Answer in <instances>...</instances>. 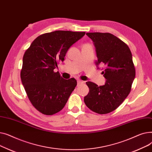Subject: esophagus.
Masks as SVG:
<instances>
[{"mask_svg": "<svg viewBox=\"0 0 152 152\" xmlns=\"http://www.w3.org/2000/svg\"><path fill=\"white\" fill-rule=\"evenodd\" d=\"M84 83V82L83 81H81V80H79V81H77V84L78 86L81 85V84H83Z\"/></svg>", "mask_w": 152, "mask_h": 152, "instance_id": "obj_1", "label": "esophagus"}]
</instances>
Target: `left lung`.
I'll return each instance as SVG.
<instances>
[{
  "label": "left lung",
  "instance_id": "obj_1",
  "mask_svg": "<svg viewBox=\"0 0 152 152\" xmlns=\"http://www.w3.org/2000/svg\"><path fill=\"white\" fill-rule=\"evenodd\" d=\"M94 42L98 60L96 65H103L102 73L107 79L103 86L86 82L89 92L84 97L86 106L103 115L116 110L131 91L135 76L132 56L127 45L108 33H87Z\"/></svg>",
  "mask_w": 152,
  "mask_h": 152
}]
</instances>
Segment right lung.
I'll list each match as a JSON object with an SVG mask.
<instances>
[{
    "mask_svg": "<svg viewBox=\"0 0 152 152\" xmlns=\"http://www.w3.org/2000/svg\"><path fill=\"white\" fill-rule=\"evenodd\" d=\"M85 32L55 31L39 36L23 55L20 77L28 97L41 113L52 115L65 107L77 85L53 70L63 61L69 48Z\"/></svg>",
    "mask_w": 152,
    "mask_h": 152,
    "instance_id": "add662e5",
    "label": "right lung"
}]
</instances>
